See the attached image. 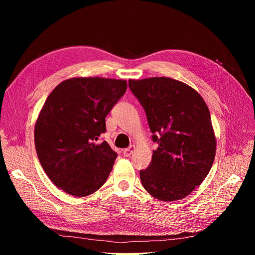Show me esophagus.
<instances>
[{
    "label": "esophagus",
    "mask_w": 255,
    "mask_h": 255,
    "mask_svg": "<svg viewBox=\"0 0 255 255\" xmlns=\"http://www.w3.org/2000/svg\"><path fill=\"white\" fill-rule=\"evenodd\" d=\"M134 150H135V145H129L128 148H127V149H125L122 151V154H123V156H126V157H128V156H130L133 154V152H134Z\"/></svg>",
    "instance_id": "obj_1"
}]
</instances>
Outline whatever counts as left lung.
<instances>
[{
  "instance_id": "1",
  "label": "left lung",
  "mask_w": 255,
  "mask_h": 255,
  "mask_svg": "<svg viewBox=\"0 0 255 255\" xmlns=\"http://www.w3.org/2000/svg\"><path fill=\"white\" fill-rule=\"evenodd\" d=\"M152 133V160L140 170L144 189L161 201L188 196L210 172L216 153L211 115L202 97L169 78L128 81Z\"/></svg>"
}]
</instances>
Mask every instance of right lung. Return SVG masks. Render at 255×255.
<instances>
[{"label": "right lung", "instance_id": "add662e5", "mask_svg": "<svg viewBox=\"0 0 255 255\" xmlns=\"http://www.w3.org/2000/svg\"><path fill=\"white\" fill-rule=\"evenodd\" d=\"M127 87L122 80L76 78L61 82L48 97L35 126V146L59 189L85 197L106 182L117 153L98 140Z\"/></svg>", "mask_w": 255, "mask_h": 255}]
</instances>
